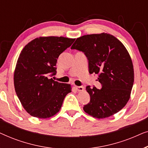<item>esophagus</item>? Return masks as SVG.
Here are the masks:
<instances>
[{
    "label": "esophagus",
    "instance_id": "1",
    "mask_svg": "<svg viewBox=\"0 0 148 148\" xmlns=\"http://www.w3.org/2000/svg\"><path fill=\"white\" fill-rule=\"evenodd\" d=\"M75 88L78 92H82L84 90V88L83 86H75Z\"/></svg>",
    "mask_w": 148,
    "mask_h": 148
}]
</instances>
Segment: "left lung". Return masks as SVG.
<instances>
[{
    "instance_id": "left-lung-1",
    "label": "left lung",
    "mask_w": 148,
    "mask_h": 148,
    "mask_svg": "<svg viewBox=\"0 0 148 148\" xmlns=\"http://www.w3.org/2000/svg\"><path fill=\"white\" fill-rule=\"evenodd\" d=\"M71 49L84 52L89 60V72L98 74L102 88L86 87L90 101L84 106L87 114L104 119L120 111L131 96L134 69L128 51L120 40L107 33L77 38Z\"/></svg>"
}]
</instances>
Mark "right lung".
<instances>
[{"label": "right lung", "mask_w": 148, "mask_h": 148, "mask_svg": "<svg viewBox=\"0 0 148 148\" xmlns=\"http://www.w3.org/2000/svg\"><path fill=\"white\" fill-rule=\"evenodd\" d=\"M75 40L62 36L36 38L21 50L14 71V86L21 105L31 116H53L71 92L70 84L55 82L48 76L56 73L58 56Z\"/></svg>", "instance_id": "1"}]
</instances>
